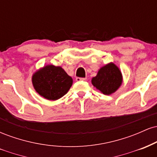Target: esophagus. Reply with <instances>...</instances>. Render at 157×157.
<instances>
[{"label": "esophagus", "instance_id": "1", "mask_svg": "<svg viewBox=\"0 0 157 157\" xmlns=\"http://www.w3.org/2000/svg\"><path fill=\"white\" fill-rule=\"evenodd\" d=\"M86 79V77H76V81H85Z\"/></svg>", "mask_w": 157, "mask_h": 157}]
</instances>
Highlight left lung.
Here are the masks:
<instances>
[{
	"instance_id": "left-lung-1",
	"label": "left lung",
	"mask_w": 157,
	"mask_h": 157,
	"mask_svg": "<svg viewBox=\"0 0 157 157\" xmlns=\"http://www.w3.org/2000/svg\"><path fill=\"white\" fill-rule=\"evenodd\" d=\"M122 82V75L120 68L113 63L100 68L96 77H93L91 83L103 94L114 93Z\"/></svg>"
}]
</instances>
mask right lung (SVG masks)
Here are the masks:
<instances>
[{"label": "right lung", "mask_w": 157, "mask_h": 157, "mask_svg": "<svg viewBox=\"0 0 157 157\" xmlns=\"http://www.w3.org/2000/svg\"><path fill=\"white\" fill-rule=\"evenodd\" d=\"M32 81L35 91L48 100H57L63 97L73 82L64 69L53 65H47L34 73Z\"/></svg>", "instance_id": "add662e5"}]
</instances>
